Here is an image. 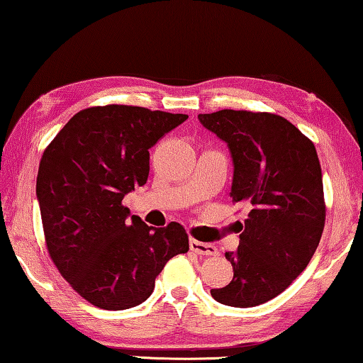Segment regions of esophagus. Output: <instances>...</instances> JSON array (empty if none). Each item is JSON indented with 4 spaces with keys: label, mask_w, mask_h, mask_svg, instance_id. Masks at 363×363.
Listing matches in <instances>:
<instances>
[{
    "label": "esophagus",
    "mask_w": 363,
    "mask_h": 363,
    "mask_svg": "<svg viewBox=\"0 0 363 363\" xmlns=\"http://www.w3.org/2000/svg\"><path fill=\"white\" fill-rule=\"evenodd\" d=\"M189 245H191V250L194 252L200 254V256H216V254H218V250H216V246L210 245V242H202V241H197V240H191V241H189Z\"/></svg>",
    "instance_id": "obj_1"
}]
</instances>
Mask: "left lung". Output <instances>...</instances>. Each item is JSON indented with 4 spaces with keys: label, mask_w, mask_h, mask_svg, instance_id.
I'll use <instances>...</instances> for the list:
<instances>
[{
    "label": "left lung",
    "mask_w": 363,
    "mask_h": 363,
    "mask_svg": "<svg viewBox=\"0 0 363 363\" xmlns=\"http://www.w3.org/2000/svg\"><path fill=\"white\" fill-rule=\"evenodd\" d=\"M199 121L228 145L230 197L250 207L240 246L225 252L233 280L210 294L235 308L262 305L298 277L320 245L326 205L316 148L275 113L223 109Z\"/></svg>",
    "instance_id": "8db88e82"
}]
</instances>
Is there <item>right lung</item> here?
Instances as JSON below:
<instances>
[{"label":"right lung","mask_w":363,"mask_h":363,"mask_svg":"<svg viewBox=\"0 0 363 363\" xmlns=\"http://www.w3.org/2000/svg\"><path fill=\"white\" fill-rule=\"evenodd\" d=\"M186 118L135 106L89 107L43 151L35 194L48 254L97 308L118 311L143 303L166 262L189 251L179 223L155 228L122 205L147 184L148 150Z\"/></svg>","instance_id":"1"}]
</instances>
